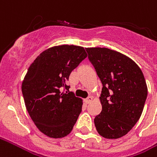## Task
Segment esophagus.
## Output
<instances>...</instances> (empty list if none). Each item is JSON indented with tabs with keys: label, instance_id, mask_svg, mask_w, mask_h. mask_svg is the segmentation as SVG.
I'll return each mask as SVG.
<instances>
[{
	"label": "esophagus",
	"instance_id": "34e87169",
	"mask_svg": "<svg viewBox=\"0 0 157 157\" xmlns=\"http://www.w3.org/2000/svg\"><path fill=\"white\" fill-rule=\"evenodd\" d=\"M92 100H93V97H92V96H89V97L86 98V99L85 100V102L86 103V104H90V103L92 101Z\"/></svg>",
	"mask_w": 157,
	"mask_h": 157
}]
</instances>
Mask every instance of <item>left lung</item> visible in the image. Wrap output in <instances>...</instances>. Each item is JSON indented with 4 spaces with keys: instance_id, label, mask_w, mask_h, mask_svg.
<instances>
[{
    "instance_id": "1",
    "label": "left lung",
    "mask_w": 157,
    "mask_h": 157,
    "mask_svg": "<svg viewBox=\"0 0 157 157\" xmlns=\"http://www.w3.org/2000/svg\"><path fill=\"white\" fill-rule=\"evenodd\" d=\"M88 58L103 85L98 133L116 139L128 132L142 115L147 86L142 70L128 57L106 48H88Z\"/></svg>"
}]
</instances>
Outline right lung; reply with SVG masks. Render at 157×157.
I'll list each match as a JSON object with an SVG mask.
<instances>
[{
    "mask_svg": "<svg viewBox=\"0 0 157 157\" xmlns=\"http://www.w3.org/2000/svg\"><path fill=\"white\" fill-rule=\"evenodd\" d=\"M86 57L82 47L60 45L44 51L29 67L23 97L36 127L48 137H66L76 124L82 100L69 91L67 81Z\"/></svg>",
    "mask_w": 157,
    "mask_h": 157,
    "instance_id": "1",
    "label": "right lung"
}]
</instances>
